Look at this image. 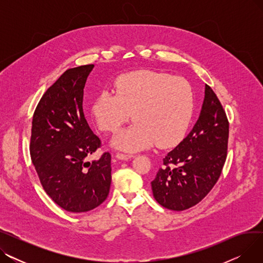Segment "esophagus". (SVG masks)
<instances>
[{"instance_id":"34e87169","label":"esophagus","mask_w":263,"mask_h":263,"mask_svg":"<svg viewBox=\"0 0 263 263\" xmlns=\"http://www.w3.org/2000/svg\"><path fill=\"white\" fill-rule=\"evenodd\" d=\"M116 158L118 160H130V159H133L134 156L133 155H126V154H120V153H117L116 154Z\"/></svg>"}]
</instances>
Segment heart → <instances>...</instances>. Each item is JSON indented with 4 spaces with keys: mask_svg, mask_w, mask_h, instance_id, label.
Listing matches in <instances>:
<instances>
[{
    "mask_svg": "<svg viewBox=\"0 0 263 263\" xmlns=\"http://www.w3.org/2000/svg\"><path fill=\"white\" fill-rule=\"evenodd\" d=\"M116 95L102 91L91 106L100 130L115 132L132 117L135 123L117 134L113 145L127 151L167 148L185 136L195 110L192 85L183 78L150 70L124 73L115 81Z\"/></svg>",
    "mask_w": 263,
    "mask_h": 263,
    "instance_id": "b5f03b06",
    "label": "heart"
}]
</instances>
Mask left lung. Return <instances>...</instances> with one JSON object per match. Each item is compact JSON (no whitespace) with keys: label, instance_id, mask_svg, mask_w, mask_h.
Listing matches in <instances>:
<instances>
[{"label":"left lung","instance_id":"left-lung-1","mask_svg":"<svg viewBox=\"0 0 263 263\" xmlns=\"http://www.w3.org/2000/svg\"><path fill=\"white\" fill-rule=\"evenodd\" d=\"M229 123L212 88L196 123L185 139L163 159L164 166L151 182L155 199L164 208L183 211L197 204L212 190L227 157Z\"/></svg>","mask_w":263,"mask_h":263}]
</instances>
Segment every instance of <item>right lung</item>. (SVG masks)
I'll return each mask as SVG.
<instances>
[{
  "label": "right lung",
  "instance_id": "right-lung-1",
  "mask_svg": "<svg viewBox=\"0 0 263 263\" xmlns=\"http://www.w3.org/2000/svg\"><path fill=\"white\" fill-rule=\"evenodd\" d=\"M93 65L66 70L44 93L32 121L30 153L39 180L51 199L66 211L81 213L107 197L110 155L91 163L86 157L101 146L83 113V95Z\"/></svg>",
  "mask_w": 263,
  "mask_h": 263
}]
</instances>
